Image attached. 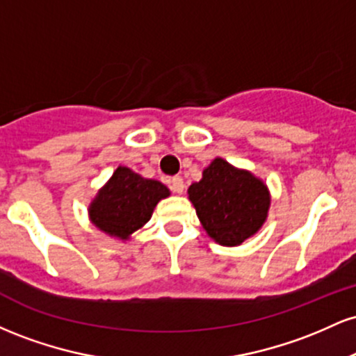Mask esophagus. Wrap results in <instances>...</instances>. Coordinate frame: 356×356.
I'll use <instances>...</instances> for the list:
<instances>
[{"label":"esophagus","instance_id":"esophagus-1","mask_svg":"<svg viewBox=\"0 0 356 356\" xmlns=\"http://www.w3.org/2000/svg\"><path fill=\"white\" fill-rule=\"evenodd\" d=\"M184 179L179 177V175H175V177L170 179V189H172L175 194H182L184 192Z\"/></svg>","mask_w":356,"mask_h":356}]
</instances>
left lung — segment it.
I'll use <instances>...</instances> for the list:
<instances>
[{"label": "left lung", "mask_w": 356, "mask_h": 356, "mask_svg": "<svg viewBox=\"0 0 356 356\" xmlns=\"http://www.w3.org/2000/svg\"><path fill=\"white\" fill-rule=\"evenodd\" d=\"M189 201L207 236L234 248L252 238L266 222L271 194L263 179L216 157L202 179L187 189Z\"/></svg>", "instance_id": "obj_1"}]
</instances>
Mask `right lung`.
<instances>
[{"label": "right lung", "instance_id": "add662e5", "mask_svg": "<svg viewBox=\"0 0 356 356\" xmlns=\"http://www.w3.org/2000/svg\"><path fill=\"white\" fill-rule=\"evenodd\" d=\"M169 195V187L162 182L118 165L90 202L88 218L102 232L125 243L149 222L155 206Z\"/></svg>", "mask_w": 356, "mask_h": 356}]
</instances>
